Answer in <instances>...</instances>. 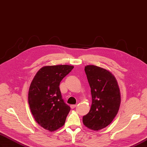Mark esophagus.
Wrapping results in <instances>:
<instances>
[{"label":"esophagus","mask_w":147,"mask_h":147,"mask_svg":"<svg viewBox=\"0 0 147 147\" xmlns=\"http://www.w3.org/2000/svg\"><path fill=\"white\" fill-rule=\"evenodd\" d=\"M77 105L76 104H73V105H71V109H74L76 107Z\"/></svg>","instance_id":"1"}]
</instances>
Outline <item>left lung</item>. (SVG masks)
Masks as SVG:
<instances>
[{
	"label": "left lung",
	"instance_id": "8db88e82",
	"mask_svg": "<svg viewBox=\"0 0 147 147\" xmlns=\"http://www.w3.org/2000/svg\"><path fill=\"white\" fill-rule=\"evenodd\" d=\"M84 70L91 88L92 105L82 122L89 129L99 130L109 125L117 114L121 101L120 89L109 71L94 65L86 66Z\"/></svg>",
	"mask_w": 147,
	"mask_h": 147
}]
</instances>
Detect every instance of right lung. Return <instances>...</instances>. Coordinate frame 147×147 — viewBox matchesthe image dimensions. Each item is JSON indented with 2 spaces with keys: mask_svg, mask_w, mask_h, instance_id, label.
Wrapping results in <instances>:
<instances>
[{
  "mask_svg": "<svg viewBox=\"0 0 147 147\" xmlns=\"http://www.w3.org/2000/svg\"><path fill=\"white\" fill-rule=\"evenodd\" d=\"M74 66H44L38 71L30 86L28 104L36 122L50 131L64 125L70 107L62 98L59 84Z\"/></svg>",
  "mask_w": 147,
  "mask_h": 147,
  "instance_id": "right-lung-1",
  "label": "right lung"
}]
</instances>
